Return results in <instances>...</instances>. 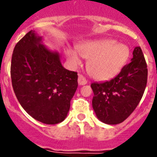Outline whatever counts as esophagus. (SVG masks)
I'll return each mask as SVG.
<instances>
[{"mask_svg": "<svg viewBox=\"0 0 157 157\" xmlns=\"http://www.w3.org/2000/svg\"><path fill=\"white\" fill-rule=\"evenodd\" d=\"M87 82H88V81L86 80V78L85 77V76H83V75H81V74H80L78 76V83L80 86H83V85H86V84H87Z\"/></svg>", "mask_w": 157, "mask_h": 157, "instance_id": "esophagus-1", "label": "esophagus"}]
</instances>
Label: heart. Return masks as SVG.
<instances>
[{"label":"heart","mask_w":157,"mask_h":157,"mask_svg":"<svg viewBox=\"0 0 157 157\" xmlns=\"http://www.w3.org/2000/svg\"><path fill=\"white\" fill-rule=\"evenodd\" d=\"M79 54L85 59H90L87 63V70L93 78L105 81L114 77L121 71L129 58V47L115 40H90L77 46ZM67 54L72 63L79 64L81 59L76 51L71 49Z\"/></svg>","instance_id":"obj_1"}]
</instances>
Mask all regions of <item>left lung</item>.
Segmentation results:
<instances>
[{"instance_id":"obj_1","label":"left lung","mask_w":157,"mask_h":157,"mask_svg":"<svg viewBox=\"0 0 157 157\" xmlns=\"http://www.w3.org/2000/svg\"><path fill=\"white\" fill-rule=\"evenodd\" d=\"M147 66L141 48H134L133 59L109 81L92 83L93 108L103 123L120 124L139 105L147 81Z\"/></svg>"}]
</instances>
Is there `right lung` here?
Returning a JSON list of instances; mask_svg holds the SVG:
<instances>
[{"label":"right lung","instance_id":"1","mask_svg":"<svg viewBox=\"0 0 157 157\" xmlns=\"http://www.w3.org/2000/svg\"><path fill=\"white\" fill-rule=\"evenodd\" d=\"M40 40L30 31L16 44L11 81L16 98L31 117L44 124H55L66 118L78 76L64 68L59 54L48 50Z\"/></svg>","mask_w":157,"mask_h":157}]
</instances>
